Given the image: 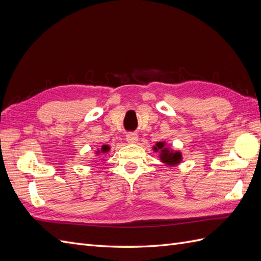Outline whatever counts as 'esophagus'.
I'll return each mask as SVG.
<instances>
[{
  "label": "esophagus",
  "mask_w": 261,
  "mask_h": 261,
  "mask_svg": "<svg viewBox=\"0 0 261 261\" xmlns=\"http://www.w3.org/2000/svg\"><path fill=\"white\" fill-rule=\"evenodd\" d=\"M126 140H127V143L129 144H136L138 140V135L135 133L127 134V135H126Z\"/></svg>",
  "instance_id": "1"
}]
</instances>
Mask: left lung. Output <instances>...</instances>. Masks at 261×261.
Wrapping results in <instances>:
<instances>
[{
	"label": "left lung",
	"instance_id": "obj_1",
	"mask_svg": "<svg viewBox=\"0 0 261 261\" xmlns=\"http://www.w3.org/2000/svg\"><path fill=\"white\" fill-rule=\"evenodd\" d=\"M155 145H156V147H154V150L155 151L160 150V152H161L160 158H161L162 162H164L168 165H175L180 162V160H181L180 152L170 151L168 148H164V143H158Z\"/></svg>",
	"mask_w": 261,
	"mask_h": 261
}]
</instances>
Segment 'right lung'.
Masks as SVG:
<instances>
[{
	"label": "right lung",
	"instance_id": "obj_1",
	"mask_svg": "<svg viewBox=\"0 0 261 261\" xmlns=\"http://www.w3.org/2000/svg\"><path fill=\"white\" fill-rule=\"evenodd\" d=\"M109 150H110V147L109 146H107V145H105V146H102V148H101V151L102 152H108L109 151ZM98 152H100V151H98Z\"/></svg>",
	"mask_w": 261,
	"mask_h": 261
}]
</instances>
